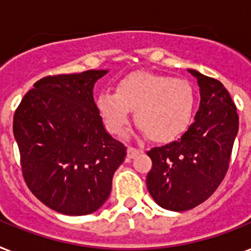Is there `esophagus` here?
<instances>
[{"mask_svg": "<svg viewBox=\"0 0 251 251\" xmlns=\"http://www.w3.org/2000/svg\"><path fill=\"white\" fill-rule=\"evenodd\" d=\"M140 153V150L138 149H135V148H130V146H129V148H127V158H134L135 155H137V154Z\"/></svg>", "mask_w": 251, "mask_h": 251, "instance_id": "34e87169", "label": "esophagus"}]
</instances>
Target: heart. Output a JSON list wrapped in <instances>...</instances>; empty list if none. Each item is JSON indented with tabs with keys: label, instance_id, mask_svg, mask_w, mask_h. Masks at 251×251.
Masks as SVG:
<instances>
[{
	"label": "heart",
	"instance_id": "b5f03b06",
	"mask_svg": "<svg viewBox=\"0 0 251 251\" xmlns=\"http://www.w3.org/2000/svg\"><path fill=\"white\" fill-rule=\"evenodd\" d=\"M194 89L182 78L137 72L117 82L116 93L102 90L97 110L105 127L124 134L135 110V122L155 142H170L182 135L192 122Z\"/></svg>",
	"mask_w": 251,
	"mask_h": 251
}]
</instances>
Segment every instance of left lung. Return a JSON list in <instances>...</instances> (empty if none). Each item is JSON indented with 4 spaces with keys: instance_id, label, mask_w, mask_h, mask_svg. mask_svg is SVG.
Masks as SVG:
<instances>
[{
    "instance_id": "left-lung-1",
    "label": "left lung",
    "mask_w": 251,
    "mask_h": 251,
    "mask_svg": "<svg viewBox=\"0 0 251 251\" xmlns=\"http://www.w3.org/2000/svg\"><path fill=\"white\" fill-rule=\"evenodd\" d=\"M200 88L194 122L178 141L148 151L153 168L146 186L157 205L172 211L190 210L206 201L227 172L238 134V114L220 81L187 69Z\"/></svg>"
}]
</instances>
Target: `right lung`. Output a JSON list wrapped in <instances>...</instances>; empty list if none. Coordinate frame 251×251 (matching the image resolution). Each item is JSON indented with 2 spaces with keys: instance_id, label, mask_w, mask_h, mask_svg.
<instances>
[{
  "instance_id": "add662e5",
  "label": "right lung",
  "mask_w": 251,
  "mask_h": 251,
  "mask_svg": "<svg viewBox=\"0 0 251 251\" xmlns=\"http://www.w3.org/2000/svg\"><path fill=\"white\" fill-rule=\"evenodd\" d=\"M107 72L40 79L14 114L13 133L27 187L61 214L97 211L125 159L126 148L106 131L93 97L94 85Z\"/></svg>"
}]
</instances>
